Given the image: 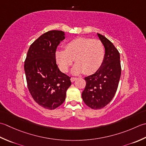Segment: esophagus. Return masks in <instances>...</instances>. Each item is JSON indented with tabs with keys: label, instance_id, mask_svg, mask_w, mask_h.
I'll list each match as a JSON object with an SVG mask.
<instances>
[{
	"label": "esophagus",
	"instance_id": "obj_1",
	"mask_svg": "<svg viewBox=\"0 0 146 146\" xmlns=\"http://www.w3.org/2000/svg\"><path fill=\"white\" fill-rule=\"evenodd\" d=\"M76 79H77V77H72L70 78V81H71V82H74Z\"/></svg>",
	"mask_w": 146,
	"mask_h": 146
}]
</instances>
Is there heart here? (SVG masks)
I'll return each mask as SVG.
<instances>
[{"instance_id":"heart-1","label":"heart","mask_w":146,"mask_h":146,"mask_svg":"<svg viewBox=\"0 0 146 146\" xmlns=\"http://www.w3.org/2000/svg\"><path fill=\"white\" fill-rule=\"evenodd\" d=\"M105 57V49L98 39L81 37L70 41L65 45V50L55 53L56 63L63 72H67L74 61L72 72H84L90 75L100 69Z\"/></svg>"}]
</instances>
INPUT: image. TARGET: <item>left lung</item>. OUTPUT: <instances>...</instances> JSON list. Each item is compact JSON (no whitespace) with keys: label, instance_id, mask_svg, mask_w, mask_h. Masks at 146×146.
<instances>
[{"label":"left lung","instance_id":"8db88e82","mask_svg":"<svg viewBox=\"0 0 146 146\" xmlns=\"http://www.w3.org/2000/svg\"><path fill=\"white\" fill-rule=\"evenodd\" d=\"M105 48V57L100 69L84 77L86 87L82 93L84 103L94 110L103 108L117 92L121 76L120 53L110 41L98 33Z\"/></svg>","mask_w":146,"mask_h":146}]
</instances>
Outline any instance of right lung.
I'll use <instances>...</instances> for the list:
<instances>
[{
    "instance_id": "obj_1",
    "label": "right lung",
    "mask_w": 146,
    "mask_h": 146,
    "mask_svg": "<svg viewBox=\"0 0 146 146\" xmlns=\"http://www.w3.org/2000/svg\"><path fill=\"white\" fill-rule=\"evenodd\" d=\"M64 32L49 31L33 43L25 61L28 90L35 102L43 108L54 110L64 102L71 85L70 77L59 70L55 52Z\"/></svg>"
}]
</instances>
